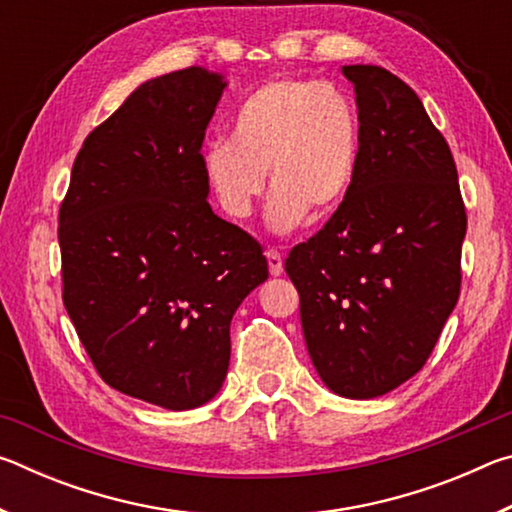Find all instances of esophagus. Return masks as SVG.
<instances>
[{"label":"esophagus","instance_id":"34e87169","mask_svg":"<svg viewBox=\"0 0 512 512\" xmlns=\"http://www.w3.org/2000/svg\"><path fill=\"white\" fill-rule=\"evenodd\" d=\"M266 259H268V271H271V275H282L284 271V264H282V255L277 253L275 248H268L266 250Z\"/></svg>","mask_w":512,"mask_h":512}]
</instances>
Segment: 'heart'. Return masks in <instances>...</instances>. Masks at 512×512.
Masks as SVG:
<instances>
[{
	"label": "heart",
	"mask_w": 512,
	"mask_h": 512,
	"mask_svg": "<svg viewBox=\"0 0 512 512\" xmlns=\"http://www.w3.org/2000/svg\"><path fill=\"white\" fill-rule=\"evenodd\" d=\"M232 140L205 144L207 185L230 219H248L264 194L266 219L277 232L334 214L352 189L359 164V115L336 85L311 79H275L239 103Z\"/></svg>",
	"instance_id": "heart-1"
}]
</instances>
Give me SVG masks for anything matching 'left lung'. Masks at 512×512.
<instances>
[{
	"instance_id": "8db88e82",
	"label": "left lung",
	"mask_w": 512,
	"mask_h": 512,
	"mask_svg": "<svg viewBox=\"0 0 512 512\" xmlns=\"http://www.w3.org/2000/svg\"><path fill=\"white\" fill-rule=\"evenodd\" d=\"M359 106L352 189L284 262L309 357L334 393L393 391L427 363L461 293L465 203L449 144L409 85L343 65Z\"/></svg>"
}]
</instances>
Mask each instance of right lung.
<instances>
[{"mask_svg": "<svg viewBox=\"0 0 512 512\" xmlns=\"http://www.w3.org/2000/svg\"><path fill=\"white\" fill-rule=\"evenodd\" d=\"M225 83H142L85 137L58 212L63 302L115 391L171 411L219 393L230 320L268 277L262 246L207 203L201 146Z\"/></svg>", "mask_w": 512, "mask_h": 512, "instance_id": "add662e5", "label": "right lung"}]
</instances>
